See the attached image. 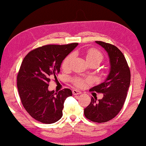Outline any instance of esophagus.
<instances>
[{"instance_id": "obj_1", "label": "esophagus", "mask_w": 146, "mask_h": 146, "mask_svg": "<svg viewBox=\"0 0 146 146\" xmlns=\"http://www.w3.org/2000/svg\"><path fill=\"white\" fill-rule=\"evenodd\" d=\"M72 93H73V95H77L81 94V92H80V91H79L78 90H72Z\"/></svg>"}]
</instances>
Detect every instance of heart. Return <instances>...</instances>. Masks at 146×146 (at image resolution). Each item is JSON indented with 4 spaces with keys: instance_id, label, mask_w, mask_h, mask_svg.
Wrapping results in <instances>:
<instances>
[{
    "instance_id": "heart-1",
    "label": "heart",
    "mask_w": 146,
    "mask_h": 146,
    "mask_svg": "<svg viewBox=\"0 0 146 146\" xmlns=\"http://www.w3.org/2000/svg\"><path fill=\"white\" fill-rule=\"evenodd\" d=\"M85 56H86V59L88 64L92 62H97L98 64L102 62L104 59V56L102 54L101 52L95 49H89L85 52ZM72 59V54H68V56L65 57L62 62V67L64 69H68L70 67L71 60ZM87 81L85 79L76 78L73 79L74 84L76 86L81 87L84 84V82Z\"/></svg>"
}]
</instances>
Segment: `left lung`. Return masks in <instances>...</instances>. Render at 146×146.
I'll use <instances>...</instances> for the list:
<instances>
[{
    "label": "left lung",
    "mask_w": 146,
    "mask_h": 146,
    "mask_svg": "<svg viewBox=\"0 0 146 146\" xmlns=\"http://www.w3.org/2000/svg\"><path fill=\"white\" fill-rule=\"evenodd\" d=\"M107 51L111 68L107 78L91 91L104 94L102 99L92 97L84 109V116L95 123H104L113 119L124 105L130 84V70L122 52L111 44L95 41Z\"/></svg>",
    "instance_id": "obj_1"
}]
</instances>
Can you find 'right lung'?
Listing matches in <instances>:
<instances>
[{
	"label": "right lung",
	"mask_w": 146,
	"mask_h": 146,
	"mask_svg": "<svg viewBox=\"0 0 146 146\" xmlns=\"http://www.w3.org/2000/svg\"><path fill=\"white\" fill-rule=\"evenodd\" d=\"M78 45L44 46L24 58L17 76L18 90L24 108L38 121L51 124L62 117L64 102L72 91H49V82L51 77L56 78L63 60Z\"/></svg>",
	"instance_id": "add662e5"
}]
</instances>
